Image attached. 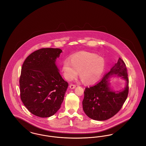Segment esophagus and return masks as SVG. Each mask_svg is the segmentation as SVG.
Here are the masks:
<instances>
[{
	"mask_svg": "<svg viewBox=\"0 0 146 146\" xmlns=\"http://www.w3.org/2000/svg\"><path fill=\"white\" fill-rule=\"evenodd\" d=\"M76 87V86L75 85H73V84H70V89H74Z\"/></svg>",
	"mask_w": 146,
	"mask_h": 146,
	"instance_id": "esophagus-1",
	"label": "esophagus"
}]
</instances>
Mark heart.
<instances>
[{
    "mask_svg": "<svg viewBox=\"0 0 146 146\" xmlns=\"http://www.w3.org/2000/svg\"><path fill=\"white\" fill-rule=\"evenodd\" d=\"M105 67L104 59L94 53L82 51L66 59L62 63V71L64 78L71 80L79 73L80 78L86 84L97 82Z\"/></svg>",
    "mask_w": 146,
    "mask_h": 146,
    "instance_id": "b5f03b06",
    "label": "heart"
}]
</instances>
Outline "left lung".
Listing matches in <instances>:
<instances>
[{"mask_svg":"<svg viewBox=\"0 0 146 146\" xmlns=\"http://www.w3.org/2000/svg\"><path fill=\"white\" fill-rule=\"evenodd\" d=\"M120 77L125 80V87L114 91L110 87V78ZM129 92V79L124 62L119 58L100 82L90 88H86L82 102L85 113L89 118L104 121L111 118L121 108Z\"/></svg>","mask_w":146,"mask_h":146,"instance_id":"obj_1","label":"left lung"}]
</instances>
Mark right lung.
Wrapping results in <instances>:
<instances>
[{
    "instance_id": "right-lung-1",
    "label": "right lung",
    "mask_w": 146,
    "mask_h": 146,
    "mask_svg": "<svg viewBox=\"0 0 146 146\" xmlns=\"http://www.w3.org/2000/svg\"><path fill=\"white\" fill-rule=\"evenodd\" d=\"M62 52L58 48L39 49L23 63L20 78L21 100L37 117L54 115L62 103L68 84L63 79L56 64Z\"/></svg>"
}]
</instances>
